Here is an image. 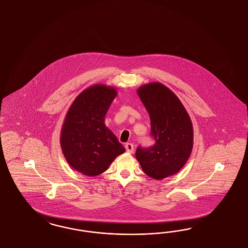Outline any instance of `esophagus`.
<instances>
[{
    "label": "esophagus",
    "mask_w": 248,
    "mask_h": 248,
    "mask_svg": "<svg viewBox=\"0 0 248 248\" xmlns=\"http://www.w3.org/2000/svg\"><path fill=\"white\" fill-rule=\"evenodd\" d=\"M125 149H126V152H127V153H129V154H132V153L134 152L135 147H134L133 143H127L125 144Z\"/></svg>",
    "instance_id": "obj_1"
}]
</instances>
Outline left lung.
Listing matches in <instances>:
<instances>
[{"label": "left lung", "mask_w": 248, "mask_h": 248, "mask_svg": "<svg viewBox=\"0 0 248 248\" xmlns=\"http://www.w3.org/2000/svg\"><path fill=\"white\" fill-rule=\"evenodd\" d=\"M137 94L150 115L155 143L145 149L138 147L135 156L144 173L162 180L178 173L186 164L194 144L193 124L179 98L165 84H143Z\"/></svg>", "instance_id": "8db88e82"}]
</instances>
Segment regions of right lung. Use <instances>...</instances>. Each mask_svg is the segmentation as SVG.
Masks as SVG:
<instances>
[{"label":"right lung","mask_w":248,"mask_h":248,"mask_svg":"<svg viewBox=\"0 0 248 248\" xmlns=\"http://www.w3.org/2000/svg\"><path fill=\"white\" fill-rule=\"evenodd\" d=\"M117 94L114 86L91 85L76 96L65 115L61 148L70 166L86 176L104 173L125 152L105 124L106 113Z\"/></svg>","instance_id":"1"}]
</instances>
